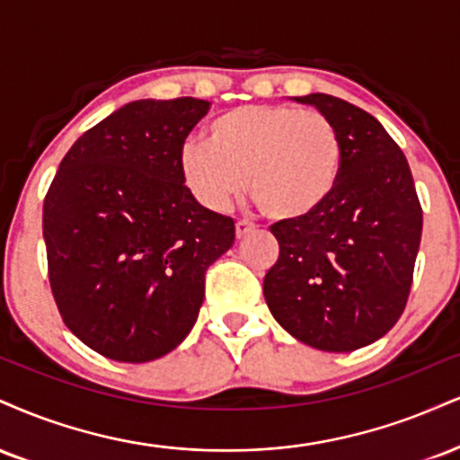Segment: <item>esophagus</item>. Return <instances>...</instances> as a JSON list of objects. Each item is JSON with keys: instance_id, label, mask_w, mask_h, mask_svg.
<instances>
[{"instance_id": "34e87169", "label": "esophagus", "mask_w": 460, "mask_h": 460, "mask_svg": "<svg viewBox=\"0 0 460 460\" xmlns=\"http://www.w3.org/2000/svg\"><path fill=\"white\" fill-rule=\"evenodd\" d=\"M254 229H257V226H254L252 223H248V220H240V223L235 225V235H237V240H242V237L251 235Z\"/></svg>"}]
</instances>
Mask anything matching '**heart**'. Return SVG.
<instances>
[{
	"label": "heart",
	"instance_id": "1",
	"mask_svg": "<svg viewBox=\"0 0 460 460\" xmlns=\"http://www.w3.org/2000/svg\"><path fill=\"white\" fill-rule=\"evenodd\" d=\"M334 121L291 104H242L209 124L208 143L180 152L181 181L197 203L226 212L242 188L268 216L296 220L328 201L341 175Z\"/></svg>",
	"mask_w": 460,
	"mask_h": 460
}]
</instances>
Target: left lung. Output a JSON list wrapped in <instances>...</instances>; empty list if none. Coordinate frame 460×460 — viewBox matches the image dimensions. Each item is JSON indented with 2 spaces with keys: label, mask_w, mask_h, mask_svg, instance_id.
<instances>
[{
  "label": "left lung",
  "mask_w": 460,
  "mask_h": 460,
  "mask_svg": "<svg viewBox=\"0 0 460 460\" xmlns=\"http://www.w3.org/2000/svg\"><path fill=\"white\" fill-rule=\"evenodd\" d=\"M342 146L334 192L317 212L270 226L280 254L263 296L283 328L321 351H353L394 328L413 283L422 206L405 154L356 104L308 93Z\"/></svg>",
  "instance_id": "1"
}]
</instances>
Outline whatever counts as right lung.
I'll use <instances>...</instances> for the list:
<instances>
[{
  "label": "right lung",
  "mask_w": 460,
  "mask_h": 460,
  "mask_svg": "<svg viewBox=\"0 0 460 460\" xmlns=\"http://www.w3.org/2000/svg\"><path fill=\"white\" fill-rule=\"evenodd\" d=\"M208 109L190 96L124 104L75 141L44 197L55 304L104 358L173 351L195 325L208 268L234 246V218L197 203L180 173Z\"/></svg>",
  "instance_id": "obj_1"
}]
</instances>
